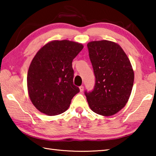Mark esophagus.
<instances>
[{
	"label": "esophagus",
	"instance_id": "obj_1",
	"mask_svg": "<svg viewBox=\"0 0 156 156\" xmlns=\"http://www.w3.org/2000/svg\"><path fill=\"white\" fill-rule=\"evenodd\" d=\"M79 88H80V92H83V90H84V87H83V86H82V85H81Z\"/></svg>",
	"mask_w": 156,
	"mask_h": 156
}]
</instances>
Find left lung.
Here are the masks:
<instances>
[{"label": "left lung", "instance_id": "obj_1", "mask_svg": "<svg viewBox=\"0 0 156 156\" xmlns=\"http://www.w3.org/2000/svg\"><path fill=\"white\" fill-rule=\"evenodd\" d=\"M95 75L93 90L84 91L91 109L109 116L125 106L134 80L131 62L120 45L112 41H92L87 44Z\"/></svg>", "mask_w": 156, "mask_h": 156}]
</instances>
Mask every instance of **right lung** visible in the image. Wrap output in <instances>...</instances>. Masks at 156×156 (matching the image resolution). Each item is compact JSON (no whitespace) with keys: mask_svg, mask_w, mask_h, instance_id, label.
Instances as JSON below:
<instances>
[{"mask_svg":"<svg viewBox=\"0 0 156 156\" xmlns=\"http://www.w3.org/2000/svg\"><path fill=\"white\" fill-rule=\"evenodd\" d=\"M83 48L76 42L54 41L43 46L31 61L27 73L29 96L41 112H65L80 89L73 84L72 61Z\"/></svg>","mask_w":156,"mask_h":156,"instance_id":"obj_1","label":"right lung"}]
</instances>
